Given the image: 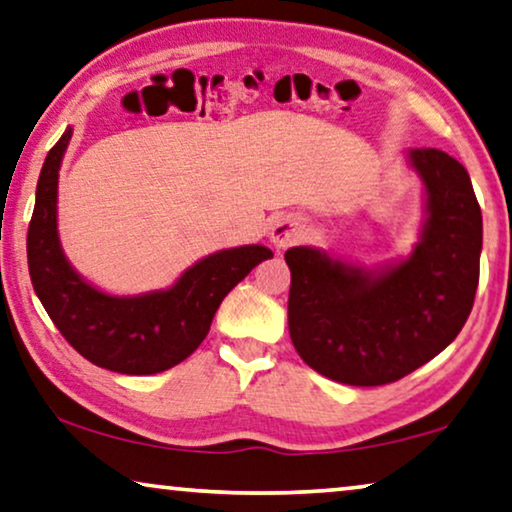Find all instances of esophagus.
<instances>
[{
  "mask_svg": "<svg viewBox=\"0 0 512 512\" xmlns=\"http://www.w3.org/2000/svg\"><path fill=\"white\" fill-rule=\"evenodd\" d=\"M301 236H303V223L299 218L282 216L271 227V241H273V246H278V248L292 246V243L301 239Z\"/></svg>",
  "mask_w": 512,
  "mask_h": 512,
  "instance_id": "obj_1",
  "label": "esophagus"
}]
</instances>
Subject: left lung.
I'll use <instances>...</instances> for the list:
<instances>
[{
    "label": "left lung",
    "instance_id": "1",
    "mask_svg": "<svg viewBox=\"0 0 512 512\" xmlns=\"http://www.w3.org/2000/svg\"><path fill=\"white\" fill-rule=\"evenodd\" d=\"M409 160L425 183L427 218L404 262L370 273L315 248L285 253L296 352L340 384L407 377L451 345L474 308L483 216L469 174L439 149H414Z\"/></svg>",
    "mask_w": 512,
    "mask_h": 512
}]
</instances>
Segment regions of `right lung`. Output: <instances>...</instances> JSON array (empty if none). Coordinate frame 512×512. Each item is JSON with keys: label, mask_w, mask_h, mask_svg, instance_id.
<instances>
[{"label": "right lung", "mask_w": 512, "mask_h": 512, "mask_svg": "<svg viewBox=\"0 0 512 512\" xmlns=\"http://www.w3.org/2000/svg\"><path fill=\"white\" fill-rule=\"evenodd\" d=\"M71 128L45 156L36 204L27 232L29 276L45 312L68 345L98 368L121 375H156L170 370L200 347L220 301L273 257L264 246L220 250L183 273L165 292L110 296L71 269L57 236L59 165Z\"/></svg>", "instance_id": "1"}]
</instances>
